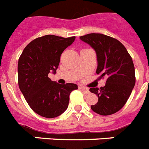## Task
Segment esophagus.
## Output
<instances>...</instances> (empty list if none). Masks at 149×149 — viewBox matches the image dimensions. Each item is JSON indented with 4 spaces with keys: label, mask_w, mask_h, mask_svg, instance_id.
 <instances>
[{
    "label": "esophagus",
    "mask_w": 149,
    "mask_h": 149,
    "mask_svg": "<svg viewBox=\"0 0 149 149\" xmlns=\"http://www.w3.org/2000/svg\"><path fill=\"white\" fill-rule=\"evenodd\" d=\"M80 88L81 89V90L83 91L84 93L86 94H88L89 93H90V90H89L88 88H87V87H80Z\"/></svg>",
    "instance_id": "34e87169"
}]
</instances>
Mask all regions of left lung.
<instances>
[{"mask_svg":"<svg viewBox=\"0 0 149 149\" xmlns=\"http://www.w3.org/2000/svg\"><path fill=\"white\" fill-rule=\"evenodd\" d=\"M95 50L97 57L96 74L107 78L104 87H91L99 100L91 105L100 115L114 114L123 108L135 86V68L131 56L119 40L102 34H88L80 37Z\"/></svg>","mask_w":149,"mask_h":149,"instance_id":"8db88e82","label":"left lung"}]
</instances>
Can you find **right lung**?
I'll return each instance as SVG.
<instances>
[{
  "label": "right lung",
  "instance_id": "add662e5",
  "mask_svg": "<svg viewBox=\"0 0 149 149\" xmlns=\"http://www.w3.org/2000/svg\"><path fill=\"white\" fill-rule=\"evenodd\" d=\"M75 37L48 35L28 44L18 62V83L22 93L33 111L42 117L56 118L68 106L69 95L77 85L59 84L48 74L56 73L60 56Z\"/></svg>",
  "mask_w": 149,
  "mask_h": 149
}]
</instances>
